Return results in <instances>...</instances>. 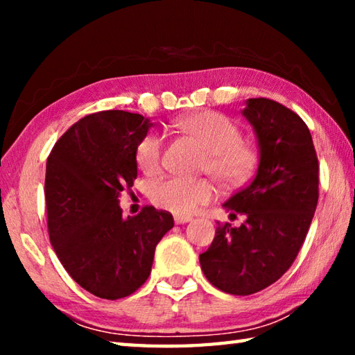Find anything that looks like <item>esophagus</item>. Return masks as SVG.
I'll list each match as a JSON object with an SVG mask.
<instances>
[{"label":"esophagus","instance_id":"1","mask_svg":"<svg viewBox=\"0 0 355 355\" xmlns=\"http://www.w3.org/2000/svg\"><path fill=\"white\" fill-rule=\"evenodd\" d=\"M173 220H175V224H186V222H191L192 218L191 216H173Z\"/></svg>","mask_w":355,"mask_h":355}]
</instances>
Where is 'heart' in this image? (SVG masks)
Listing matches in <instances>:
<instances>
[{
    "instance_id": "obj_1",
    "label": "heart",
    "mask_w": 355,
    "mask_h": 355,
    "mask_svg": "<svg viewBox=\"0 0 355 355\" xmlns=\"http://www.w3.org/2000/svg\"><path fill=\"white\" fill-rule=\"evenodd\" d=\"M178 130L194 139L207 152L203 169L227 188L244 184L254 173L258 153L249 142L241 141L238 125L219 112L202 111L180 119ZM164 137L150 131L136 148V163L144 173L153 175L163 161ZM216 189L207 178L166 177L150 186V200L156 207L175 214H191L213 200Z\"/></svg>"
}]
</instances>
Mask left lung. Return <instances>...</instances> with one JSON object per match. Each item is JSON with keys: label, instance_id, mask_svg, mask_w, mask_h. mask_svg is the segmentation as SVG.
<instances>
[{"label": "left lung", "instance_id": "left-lung-1", "mask_svg": "<svg viewBox=\"0 0 355 355\" xmlns=\"http://www.w3.org/2000/svg\"><path fill=\"white\" fill-rule=\"evenodd\" d=\"M243 116L257 137V173L222 207L245 220L219 225L199 257L205 277L235 296L260 291L288 271L307 236L320 183L313 141L297 114L274 100L249 98Z\"/></svg>", "mask_w": 355, "mask_h": 355}]
</instances>
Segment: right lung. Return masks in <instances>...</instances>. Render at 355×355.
Instances as JSON below:
<instances>
[{
	"instance_id": "1",
	"label": "right lung",
	"mask_w": 355,
	"mask_h": 355,
	"mask_svg": "<svg viewBox=\"0 0 355 355\" xmlns=\"http://www.w3.org/2000/svg\"><path fill=\"white\" fill-rule=\"evenodd\" d=\"M148 117L101 111L65 131L46 159L48 233L78 285L101 299L135 293L152 271L155 248L173 227L171 213L144 207L123 218L119 197L137 177L136 148Z\"/></svg>"
}]
</instances>
